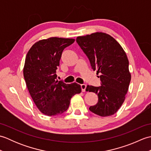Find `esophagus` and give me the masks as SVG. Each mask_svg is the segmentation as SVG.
<instances>
[{
  "label": "esophagus",
  "mask_w": 151,
  "mask_h": 151,
  "mask_svg": "<svg viewBox=\"0 0 151 151\" xmlns=\"http://www.w3.org/2000/svg\"><path fill=\"white\" fill-rule=\"evenodd\" d=\"M81 89H82V92H84V91H86V84H81Z\"/></svg>",
  "instance_id": "obj_1"
}]
</instances>
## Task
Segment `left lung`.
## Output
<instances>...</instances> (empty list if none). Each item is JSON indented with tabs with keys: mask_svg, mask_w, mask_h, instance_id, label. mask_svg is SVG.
I'll return each mask as SVG.
<instances>
[{
	"mask_svg": "<svg viewBox=\"0 0 151 151\" xmlns=\"http://www.w3.org/2000/svg\"><path fill=\"white\" fill-rule=\"evenodd\" d=\"M76 42L88 56L93 69L100 75V87L88 85L86 89L97 94L99 98L89 110L101 117L114 115L124 101L131 80L126 52L113 37L104 32L78 36Z\"/></svg>",
	"mask_w": 151,
	"mask_h": 151,
	"instance_id": "left-lung-1",
	"label": "left lung"
}]
</instances>
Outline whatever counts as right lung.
Listing matches in <instances>:
<instances>
[{
	"label": "right lung",
	"mask_w": 151,
	"mask_h": 151,
	"mask_svg": "<svg viewBox=\"0 0 151 151\" xmlns=\"http://www.w3.org/2000/svg\"><path fill=\"white\" fill-rule=\"evenodd\" d=\"M75 41L57 37L40 40L27 54L23 75L27 88L37 108L48 116L65 112L73 96L82 91L77 83L67 84L56 81L63 50Z\"/></svg>",
	"instance_id": "add662e5"
}]
</instances>
